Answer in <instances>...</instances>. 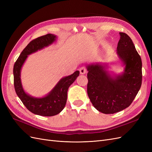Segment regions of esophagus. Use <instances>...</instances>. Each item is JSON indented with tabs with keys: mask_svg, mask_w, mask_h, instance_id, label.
I'll return each mask as SVG.
<instances>
[{
	"mask_svg": "<svg viewBox=\"0 0 152 152\" xmlns=\"http://www.w3.org/2000/svg\"><path fill=\"white\" fill-rule=\"evenodd\" d=\"M79 71H80V74H85V73L87 72L86 68L84 66L81 67V68H80Z\"/></svg>",
	"mask_w": 152,
	"mask_h": 152,
	"instance_id": "34e87169",
	"label": "esophagus"
}]
</instances>
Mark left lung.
<instances>
[{
    "label": "left lung",
    "instance_id": "1",
    "mask_svg": "<svg viewBox=\"0 0 152 152\" xmlns=\"http://www.w3.org/2000/svg\"><path fill=\"white\" fill-rule=\"evenodd\" d=\"M117 54L126 65L124 72L113 78L104 66H87V94L94 107L105 114H113L129 107L142 83V62L132 40L126 34L120 32Z\"/></svg>",
    "mask_w": 152,
    "mask_h": 152
}]
</instances>
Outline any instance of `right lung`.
<instances>
[{
  "mask_svg": "<svg viewBox=\"0 0 152 152\" xmlns=\"http://www.w3.org/2000/svg\"><path fill=\"white\" fill-rule=\"evenodd\" d=\"M56 38L55 35L49 34L32 40L23 50L13 68L14 86L18 96L30 112L41 116H54L62 111L66 103L68 87L79 75V71H76L71 75L63 78L50 93L44 98H35L25 93L20 79L23 64L28 55L48 46L55 41Z\"/></svg>",
  "mask_w": 152,
  "mask_h": 152,
  "instance_id": "1",
  "label": "right lung"
}]
</instances>
